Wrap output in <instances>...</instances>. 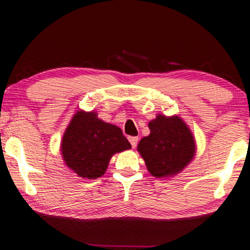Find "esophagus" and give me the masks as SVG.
Segmentation results:
<instances>
[{
    "mask_svg": "<svg viewBox=\"0 0 250 250\" xmlns=\"http://www.w3.org/2000/svg\"><path fill=\"white\" fill-rule=\"evenodd\" d=\"M128 140H129V142H131V145H132L133 148L137 147L138 141H139V138L138 137H129Z\"/></svg>",
    "mask_w": 250,
    "mask_h": 250,
    "instance_id": "34e87169",
    "label": "esophagus"
}]
</instances>
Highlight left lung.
I'll return each instance as SVG.
<instances>
[{"label":"left lung","mask_w":250,"mask_h":250,"mask_svg":"<svg viewBox=\"0 0 250 250\" xmlns=\"http://www.w3.org/2000/svg\"><path fill=\"white\" fill-rule=\"evenodd\" d=\"M150 134L142 138L138 151L144 158L148 171L156 178L179 173L195 155L193 133L178 116L157 115L149 122Z\"/></svg>","instance_id":"obj_1"}]
</instances>
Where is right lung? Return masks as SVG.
<instances>
[{
    "label": "right lung",
    "mask_w": 250,
    "mask_h": 250,
    "mask_svg": "<svg viewBox=\"0 0 250 250\" xmlns=\"http://www.w3.org/2000/svg\"><path fill=\"white\" fill-rule=\"evenodd\" d=\"M131 148L122 129L97 118L94 111L79 110L71 119L61 142L65 164L87 179L102 177L110 158Z\"/></svg>",
    "instance_id": "obj_1"
}]
</instances>
